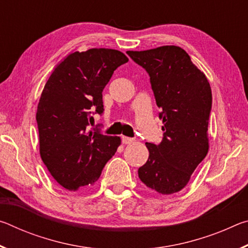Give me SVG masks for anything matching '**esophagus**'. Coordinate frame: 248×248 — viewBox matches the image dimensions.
<instances>
[{
    "label": "esophagus",
    "mask_w": 248,
    "mask_h": 248,
    "mask_svg": "<svg viewBox=\"0 0 248 248\" xmlns=\"http://www.w3.org/2000/svg\"><path fill=\"white\" fill-rule=\"evenodd\" d=\"M121 141H123L124 144H130L133 142L132 138H128V137H121Z\"/></svg>",
    "instance_id": "esophagus-1"
}]
</instances>
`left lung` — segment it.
Wrapping results in <instances>:
<instances>
[{
	"mask_svg": "<svg viewBox=\"0 0 248 248\" xmlns=\"http://www.w3.org/2000/svg\"><path fill=\"white\" fill-rule=\"evenodd\" d=\"M127 53L150 75L164 131L159 144L145 143L150 155L138 170L139 178L158 194H175L186 186L208 153L211 87L177 46Z\"/></svg>",
	"mask_w": 248,
	"mask_h": 248,
	"instance_id": "obj_1",
	"label": "left lung"
}]
</instances>
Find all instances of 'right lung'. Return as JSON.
I'll return each instance as SVG.
<instances>
[{"instance_id": "1", "label": "right lung", "mask_w": 248, "mask_h": 248, "mask_svg": "<svg viewBox=\"0 0 248 248\" xmlns=\"http://www.w3.org/2000/svg\"><path fill=\"white\" fill-rule=\"evenodd\" d=\"M128 60L115 49L77 51L56 66L46 83L36 114L40 157L65 189L93 185L121 143L119 137L89 125L92 112L104 110L103 90L114 71Z\"/></svg>"}]
</instances>
